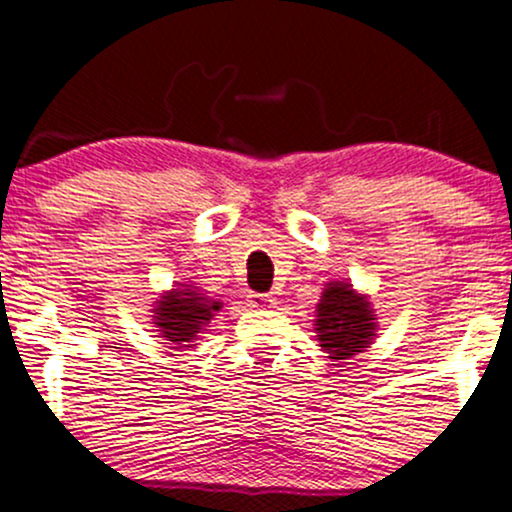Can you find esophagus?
<instances>
[{"label": "esophagus", "mask_w": 512, "mask_h": 512, "mask_svg": "<svg viewBox=\"0 0 512 512\" xmlns=\"http://www.w3.org/2000/svg\"><path fill=\"white\" fill-rule=\"evenodd\" d=\"M247 303H250L252 308H257V311H267V308H274L277 306V299H274L272 294H247Z\"/></svg>", "instance_id": "obj_1"}]
</instances>
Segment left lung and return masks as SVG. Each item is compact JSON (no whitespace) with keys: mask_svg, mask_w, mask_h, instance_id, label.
Masks as SVG:
<instances>
[{"mask_svg":"<svg viewBox=\"0 0 512 512\" xmlns=\"http://www.w3.org/2000/svg\"><path fill=\"white\" fill-rule=\"evenodd\" d=\"M316 338L330 359H350L376 338V311L350 282H328L316 303Z\"/></svg>","mask_w":512,"mask_h":512,"instance_id":"8db88e82","label":"left lung"}]
</instances>
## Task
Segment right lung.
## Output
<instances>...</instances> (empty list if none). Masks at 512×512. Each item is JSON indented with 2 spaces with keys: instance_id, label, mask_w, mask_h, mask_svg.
Returning <instances> with one entry per match:
<instances>
[{
  "instance_id": "obj_1",
  "label": "right lung",
  "mask_w": 512,
  "mask_h": 512,
  "mask_svg": "<svg viewBox=\"0 0 512 512\" xmlns=\"http://www.w3.org/2000/svg\"><path fill=\"white\" fill-rule=\"evenodd\" d=\"M223 308V301L206 296L199 286L179 282L174 289L162 291L153 303V328L157 338L177 347H192L206 333L211 318Z\"/></svg>"
}]
</instances>
